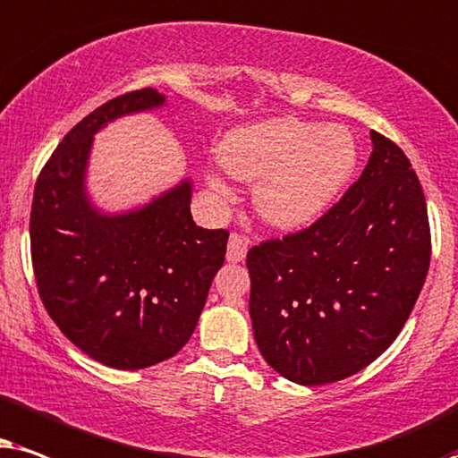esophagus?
Instances as JSON below:
<instances>
[{
    "label": "esophagus",
    "instance_id": "esophagus-1",
    "mask_svg": "<svg viewBox=\"0 0 458 458\" xmlns=\"http://www.w3.org/2000/svg\"><path fill=\"white\" fill-rule=\"evenodd\" d=\"M247 255V241L242 239L241 234L233 233L228 239V251H225V259L233 261V264H239V261L245 259Z\"/></svg>",
    "mask_w": 458,
    "mask_h": 458
}]
</instances>
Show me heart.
<instances>
[{
	"label": "heart",
	"instance_id": "obj_1",
	"mask_svg": "<svg viewBox=\"0 0 458 458\" xmlns=\"http://www.w3.org/2000/svg\"><path fill=\"white\" fill-rule=\"evenodd\" d=\"M233 178L258 182L255 207L276 228H301L325 213L358 167V144L344 125L272 117L234 127L217 146ZM207 182L224 192L216 174Z\"/></svg>",
	"mask_w": 458,
	"mask_h": 458
}]
</instances>
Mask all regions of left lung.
I'll use <instances>...</instances> for the list:
<instances>
[{
    "label": "left lung",
    "instance_id": "obj_1",
    "mask_svg": "<svg viewBox=\"0 0 458 458\" xmlns=\"http://www.w3.org/2000/svg\"><path fill=\"white\" fill-rule=\"evenodd\" d=\"M358 182L318 222L247 253L261 356L300 386L375 362L404 327L429 270L428 203L400 146L370 131Z\"/></svg>",
    "mask_w": 458,
    "mask_h": 458
}]
</instances>
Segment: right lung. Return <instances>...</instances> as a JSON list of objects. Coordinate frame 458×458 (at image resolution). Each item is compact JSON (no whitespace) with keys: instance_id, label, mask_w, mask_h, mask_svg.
<instances>
[{"instance_id":"1","label":"right lung","mask_w":458,"mask_h":458,"mask_svg":"<svg viewBox=\"0 0 458 458\" xmlns=\"http://www.w3.org/2000/svg\"><path fill=\"white\" fill-rule=\"evenodd\" d=\"M165 102L144 88L79 121L41 169L30 207V258L47 314L91 360L119 370L152 367L188 344L228 242L225 230L194 224L191 178L123 213L91 203L96 133Z\"/></svg>"}]
</instances>
